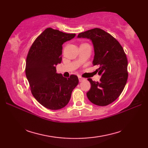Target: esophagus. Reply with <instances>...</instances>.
Instances as JSON below:
<instances>
[{
    "label": "esophagus",
    "instance_id": "obj_1",
    "mask_svg": "<svg viewBox=\"0 0 148 148\" xmlns=\"http://www.w3.org/2000/svg\"><path fill=\"white\" fill-rule=\"evenodd\" d=\"M78 79H79V82H81V81H83V80L85 79H84V78H83V77H81V76L78 77Z\"/></svg>",
    "mask_w": 148,
    "mask_h": 148
}]
</instances>
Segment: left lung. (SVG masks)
<instances>
[{
  "instance_id": "obj_1",
  "label": "left lung",
  "mask_w": 148,
  "mask_h": 148,
  "mask_svg": "<svg viewBox=\"0 0 148 148\" xmlns=\"http://www.w3.org/2000/svg\"><path fill=\"white\" fill-rule=\"evenodd\" d=\"M77 37L92 40L95 56L93 65L102 75L100 81L88 80L91 88L86 93L91 102L99 106L111 103L121 95L128 79V61L123 48L111 34L99 28L88 30L78 34Z\"/></svg>"
}]
</instances>
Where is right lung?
Here are the masks:
<instances>
[{"label": "right lung", "instance_id": "obj_1", "mask_svg": "<svg viewBox=\"0 0 148 148\" xmlns=\"http://www.w3.org/2000/svg\"><path fill=\"white\" fill-rule=\"evenodd\" d=\"M75 36L47 28L34 40L28 53L25 74L31 92L47 109L64 108L79 83L76 75L64 77L56 73L55 67L62 61V45Z\"/></svg>", "mask_w": 148, "mask_h": 148}]
</instances>
